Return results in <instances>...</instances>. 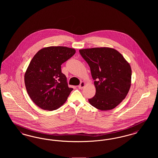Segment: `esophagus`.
<instances>
[{"mask_svg":"<svg viewBox=\"0 0 158 158\" xmlns=\"http://www.w3.org/2000/svg\"><path fill=\"white\" fill-rule=\"evenodd\" d=\"M85 83L84 82H81V83H80V85L78 86V88H79V89H83V88L85 86Z\"/></svg>","mask_w":158,"mask_h":158,"instance_id":"1","label":"esophagus"}]
</instances>
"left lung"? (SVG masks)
<instances>
[{
    "label": "left lung",
    "instance_id": "8db88e82",
    "mask_svg": "<svg viewBox=\"0 0 158 158\" xmlns=\"http://www.w3.org/2000/svg\"><path fill=\"white\" fill-rule=\"evenodd\" d=\"M89 66L96 94L88 101L98 110L105 111L116 107L126 98L131 86V69L117 50L107 47L79 50Z\"/></svg>",
    "mask_w": 158,
    "mask_h": 158
}]
</instances>
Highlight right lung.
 <instances>
[{
  "label": "right lung",
  "mask_w": 158,
  "mask_h": 158,
  "mask_svg": "<svg viewBox=\"0 0 158 158\" xmlns=\"http://www.w3.org/2000/svg\"><path fill=\"white\" fill-rule=\"evenodd\" d=\"M75 53V49L66 47H48L38 52L31 61L25 85L31 99L40 108L56 110L67 100L73 89L68 87L61 65Z\"/></svg>",
  "instance_id": "add662e5"
}]
</instances>
